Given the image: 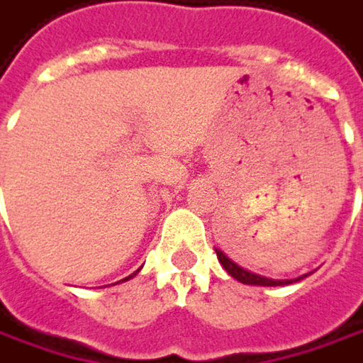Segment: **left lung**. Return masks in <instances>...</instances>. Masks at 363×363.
Segmentation results:
<instances>
[{
    "instance_id": "left-lung-1",
    "label": "left lung",
    "mask_w": 363,
    "mask_h": 363,
    "mask_svg": "<svg viewBox=\"0 0 363 363\" xmlns=\"http://www.w3.org/2000/svg\"><path fill=\"white\" fill-rule=\"evenodd\" d=\"M215 252H217V258L221 262V266L228 270V274L233 276L235 280H240L242 284H254V286H282V284H291L292 282V280H274V278H266V276L254 274V272L245 270L242 266H238L233 260H229L221 250H215ZM305 276H301V278H296V280H303Z\"/></svg>"
}]
</instances>
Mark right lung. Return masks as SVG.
Returning <instances> with one entry per match:
<instances>
[{"label":"right lung","instance_id":"add662e5","mask_svg":"<svg viewBox=\"0 0 363 363\" xmlns=\"http://www.w3.org/2000/svg\"><path fill=\"white\" fill-rule=\"evenodd\" d=\"M128 278H132V276H128ZM128 278H123V280H128Z\"/></svg>","mask_w":363,"mask_h":363}]
</instances>
